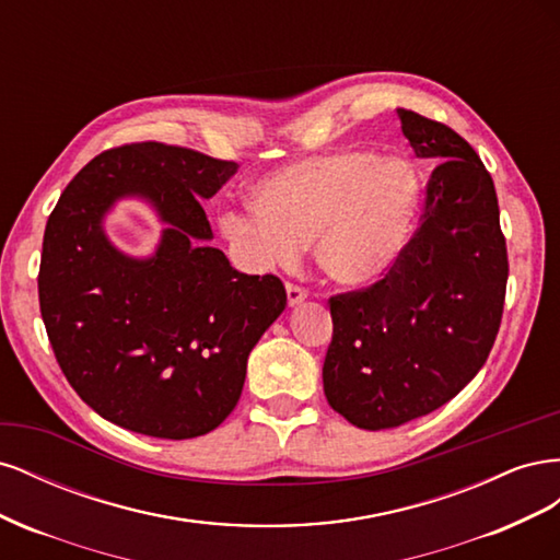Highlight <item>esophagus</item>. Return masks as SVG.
<instances>
[{"label":"esophagus","mask_w":560,"mask_h":560,"mask_svg":"<svg viewBox=\"0 0 560 560\" xmlns=\"http://www.w3.org/2000/svg\"><path fill=\"white\" fill-rule=\"evenodd\" d=\"M306 299H308V292L303 290V287H299L294 282H287V303H290L292 308L299 306V303H303Z\"/></svg>","instance_id":"esophagus-1"}]
</instances>
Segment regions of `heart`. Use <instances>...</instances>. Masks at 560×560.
I'll list each match as a JSON object with an SVG mask.
<instances>
[{
    "label": "heart",
    "mask_w": 560,
    "mask_h": 560,
    "mask_svg": "<svg viewBox=\"0 0 560 560\" xmlns=\"http://www.w3.org/2000/svg\"><path fill=\"white\" fill-rule=\"evenodd\" d=\"M420 196V173L409 159L343 149L261 177L249 189L254 214L229 212L219 224L259 264L292 266L313 243L322 273L364 284L404 254Z\"/></svg>",
    "instance_id": "1"
}]
</instances>
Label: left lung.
<instances>
[{"label": "left lung", "mask_w": 560, "mask_h": 560, "mask_svg": "<svg viewBox=\"0 0 560 560\" xmlns=\"http://www.w3.org/2000/svg\"><path fill=\"white\" fill-rule=\"evenodd\" d=\"M397 114L416 156L439 165L420 226L385 278L329 299L322 366L331 409L371 432L432 413L479 374L510 276L495 184L477 151L444 124Z\"/></svg>", "instance_id": "8db88e82"}]
</instances>
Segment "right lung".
<instances>
[{
	"mask_svg": "<svg viewBox=\"0 0 560 560\" xmlns=\"http://www.w3.org/2000/svg\"><path fill=\"white\" fill-rule=\"evenodd\" d=\"M238 163L135 142L97 154L65 186L44 231L39 308L65 378L95 413L130 432L194 439L241 399L247 358L287 306L276 276H245L210 247L200 198ZM144 197L168 226L149 260L118 253L102 219Z\"/></svg>",
	"mask_w": 560,
	"mask_h": 560,
	"instance_id": "add662e5",
	"label": "right lung"
}]
</instances>
